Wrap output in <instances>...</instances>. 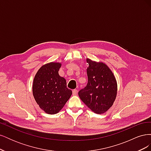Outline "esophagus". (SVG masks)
<instances>
[{"label":"esophagus","mask_w":151,"mask_h":151,"mask_svg":"<svg viewBox=\"0 0 151 151\" xmlns=\"http://www.w3.org/2000/svg\"><path fill=\"white\" fill-rule=\"evenodd\" d=\"M77 92H78V91H77V89H74V90L72 91V94H74V95H76V94H77Z\"/></svg>","instance_id":"1"}]
</instances>
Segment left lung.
Returning <instances> with one entry per match:
<instances>
[{
    "label": "left lung",
    "instance_id": "8db88e82",
    "mask_svg": "<svg viewBox=\"0 0 151 151\" xmlns=\"http://www.w3.org/2000/svg\"><path fill=\"white\" fill-rule=\"evenodd\" d=\"M88 83L78 94L81 99L91 110L98 114L107 111L115 101L117 83L113 72L103 62L87 58Z\"/></svg>",
    "mask_w": 151,
    "mask_h": 151
}]
</instances>
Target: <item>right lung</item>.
<instances>
[{"instance_id":"obj_1","label":"right lung","mask_w":151,"mask_h":151,"mask_svg":"<svg viewBox=\"0 0 151 151\" xmlns=\"http://www.w3.org/2000/svg\"><path fill=\"white\" fill-rule=\"evenodd\" d=\"M61 63L50 62L43 65L36 73L33 84L36 102L47 113L60 111L72 95L67 88L66 80L58 74Z\"/></svg>"}]
</instances>
